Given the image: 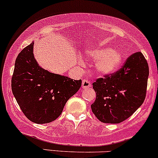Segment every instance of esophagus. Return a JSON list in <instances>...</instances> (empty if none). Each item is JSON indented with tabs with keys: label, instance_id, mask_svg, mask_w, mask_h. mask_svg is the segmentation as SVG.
<instances>
[{
	"label": "esophagus",
	"instance_id": "esophagus-1",
	"mask_svg": "<svg viewBox=\"0 0 158 158\" xmlns=\"http://www.w3.org/2000/svg\"><path fill=\"white\" fill-rule=\"evenodd\" d=\"M91 87V84L88 80L85 79V80L82 81V83H81V87H82L83 89L88 88V87Z\"/></svg>",
	"mask_w": 158,
	"mask_h": 158
}]
</instances>
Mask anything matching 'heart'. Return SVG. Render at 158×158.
<instances>
[{"label": "heart", "instance_id": "b5f03b06", "mask_svg": "<svg viewBox=\"0 0 158 158\" xmlns=\"http://www.w3.org/2000/svg\"><path fill=\"white\" fill-rule=\"evenodd\" d=\"M87 56L95 61V68L102 74H111L119 69L123 63V55L118 50L98 48L87 52Z\"/></svg>", "mask_w": 158, "mask_h": 158}]
</instances>
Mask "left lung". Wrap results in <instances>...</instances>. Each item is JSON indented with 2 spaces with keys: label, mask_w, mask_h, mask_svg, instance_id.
<instances>
[{
  "label": "left lung",
  "mask_w": 158,
  "mask_h": 158,
  "mask_svg": "<svg viewBox=\"0 0 158 158\" xmlns=\"http://www.w3.org/2000/svg\"><path fill=\"white\" fill-rule=\"evenodd\" d=\"M149 66L141 52L130 55L118 71L93 83L96 92L92 112L100 121L118 123L130 117L143 103Z\"/></svg>",
  "instance_id": "left-lung-1"
}]
</instances>
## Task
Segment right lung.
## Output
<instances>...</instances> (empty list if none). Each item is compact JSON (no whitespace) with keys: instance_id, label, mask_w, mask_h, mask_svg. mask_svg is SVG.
Wrapping results in <instances>:
<instances>
[{"instance_id":"add662e5","label":"right lung","mask_w":158,"mask_h":158,"mask_svg":"<svg viewBox=\"0 0 158 158\" xmlns=\"http://www.w3.org/2000/svg\"><path fill=\"white\" fill-rule=\"evenodd\" d=\"M34 42L15 60L12 90L28 120L46 123L56 120L66 102L80 88L81 80L50 73L40 67L33 54Z\"/></svg>"}]
</instances>
